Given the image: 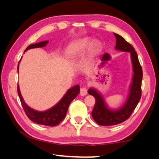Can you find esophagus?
<instances>
[{"mask_svg": "<svg viewBox=\"0 0 159 159\" xmlns=\"http://www.w3.org/2000/svg\"><path fill=\"white\" fill-rule=\"evenodd\" d=\"M80 94L81 96H85L87 94V89L85 87H83L80 88Z\"/></svg>", "mask_w": 159, "mask_h": 159, "instance_id": "1", "label": "esophagus"}]
</instances>
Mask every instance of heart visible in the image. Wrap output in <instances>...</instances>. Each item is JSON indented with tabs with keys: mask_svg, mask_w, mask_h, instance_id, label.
Wrapping results in <instances>:
<instances>
[{
	"mask_svg": "<svg viewBox=\"0 0 159 159\" xmlns=\"http://www.w3.org/2000/svg\"><path fill=\"white\" fill-rule=\"evenodd\" d=\"M89 40L87 38H85L83 39H80L79 42H78L75 46H74V50L76 51H80V50H83L87 48V46L89 45ZM90 48L92 51H96V50L100 48V43L98 42H94L92 43L90 46Z\"/></svg>",
	"mask_w": 159,
	"mask_h": 159,
	"instance_id": "b5f03b06",
	"label": "heart"
}]
</instances>
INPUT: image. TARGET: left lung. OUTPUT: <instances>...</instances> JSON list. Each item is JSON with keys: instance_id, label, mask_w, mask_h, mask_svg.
Masks as SVG:
<instances>
[{"instance_id": "1", "label": "left lung", "mask_w": 159, "mask_h": 159, "mask_svg": "<svg viewBox=\"0 0 159 159\" xmlns=\"http://www.w3.org/2000/svg\"><path fill=\"white\" fill-rule=\"evenodd\" d=\"M116 38L117 50L124 52H130L133 62L134 76L133 83L130 87V95L126 104L120 109L111 111L108 109L104 102L102 98L95 89H89L88 93L92 95L96 99L95 106L92 112V116L97 124L101 126H112L120 124L130 117L134 109L139 103L141 97V82L143 78V71L138 59L137 54L134 47L126 42L121 35L113 33ZM110 56L107 53L102 57V61H107Z\"/></svg>"}]
</instances>
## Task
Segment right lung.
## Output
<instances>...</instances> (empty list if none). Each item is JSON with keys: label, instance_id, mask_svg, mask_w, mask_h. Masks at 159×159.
<instances>
[{"label": "right lung", "instance_id": "add662e5", "mask_svg": "<svg viewBox=\"0 0 159 159\" xmlns=\"http://www.w3.org/2000/svg\"><path fill=\"white\" fill-rule=\"evenodd\" d=\"M48 43V41L41 42L35 44H31L29 46L26 48L25 51L34 48H41L44 47ZM18 93L20 98V100L21 102L23 109L25 111L26 116L31 121L38 124L44 125L48 126H55L60 124L61 121L65 118L67 109L71 102L79 95L80 93V87L79 85L74 86L72 88L67 91L66 94L63 96V98L60 100V102L57 103L56 105L48 111L44 112H39L33 110L29 107L24 101L20 91L19 89V85H18Z\"/></svg>", "mask_w": 159, "mask_h": 159}]
</instances>
